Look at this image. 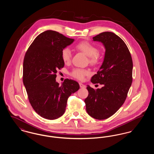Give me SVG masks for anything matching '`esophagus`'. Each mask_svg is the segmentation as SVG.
Segmentation results:
<instances>
[{
    "instance_id": "34e87169",
    "label": "esophagus",
    "mask_w": 154,
    "mask_h": 154,
    "mask_svg": "<svg viewBox=\"0 0 154 154\" xmlns=\"http://www.w3.org/2000/svg\"><path fill=\"white\" fill-rule=\"evenodd\" d=\"M79 84H80V87L81 88H86V86H85V85H84L83 84H82V83H79Z\"/></svg>"
}]
</instances>
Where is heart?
<instances>
[{"mask_svg": "<svg viewBox=\"0 0 154 154\" xmlns=\"http://www.w3.org/2000/svg\"><path fill=\"white\" fill-rule=\"evenodd\" d=\"M76 49L82 52L89 57V61L91 64H96L99 60L98 50L95 45L88 42H82L76 45ZM72 54L69 48H65L61 51V58L65 63L71 60ZM89 74V71L80 68H75L71 72V75L79 80L84 79V77Z\"/></svg>", "mask_w": 154, "mask_h": 154, "instance_id": "heart-1", "label": "heart"}]
</instances>
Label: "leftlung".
<instances>
[{
	"label": "left lung",
	"instance_id": "8db88e82",
	"mask_svg": "<svg viewBox=\"0 0 154 154\" xmlns=\"http://www.w3.org/2000/svg\"><path fill=\"white\" fill-rule=\"evenodd\" d=\"M93 41L102 43L105 54L91 82L103 87L95 89L87 85L89 94L84 102L88 114L101 120L114 114L125 102L132 85L133 62L128 47L115 33L103 32L94 37Z\"/></svg>",
	"mask_w": 154,
	"mask_h": 154
}]
</instances>
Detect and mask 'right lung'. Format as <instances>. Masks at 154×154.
Wrapping results in <instances>:
<instances>
[{
    "mask_svg": "<svg viewBox=\"0 0 154 154\" xmlns=\"http://www.w3.org/2000/svg\"><path fill=\"white\" fill-rule=\"evenodd\" d=\"M74 41L56 31L46 30L36 37L25 54L23 85L31 106L42 117L52 120L61 117L68 97L80 88L73 80L66 79L61 85L56 82L57 70L65 65L61 51Z\"/></svg>",
    "mask_w": 154,
    "mask_h": 154,
    "instance_id": "1",
    "label": "right lung"
}]
</instances>
